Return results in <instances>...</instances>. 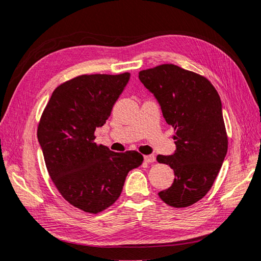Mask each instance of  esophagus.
Instances as JSON below:
<instances>
[{
  "label": "esophagus",
  "mask_w": 261,
  "mask_h": 261,
  "mask_svg": "<svg viewBox=\"0 0 261 261\" xmlns=\"http://www.w3.org/2000/svg\"><path fill=\"white\" fill-rule=\"evenodd\" d=\"M155 161H156V157L153 155H146V156H144V162H146V163H153Z\"/></svg>",
  "instance_id": "34e87169"
}]
</instances>
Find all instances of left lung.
Instances as JSON below:
<instances>
[{
  "label": "left lung",
  "mask_w": 261,
  "mask_h": 261,
  "mask_svg": "<svg viewBox=\"0 0 261 261\" xmlns=\"http://www.w3.org/2000/svg\"><path fill=\"white\" fill-rule=\"evenodd\" d=\"M139 79L176 132L173 155L157 156L174 172L172 185L159 195L171 207H189L212 189L228 151L220 96L204 76L171 63L141 70Z\"/></svg>",
  "instance_id": "left-lung-1"
}]
</instances>
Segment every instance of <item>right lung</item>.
Listing matches in <instances>:
<instances>
[{"label":"right lung","mask_w":261,"mask_h":261,"mask_svg":"<svg viewBox=\"0 0 261 261\" xmlns=\"http://www.w3.org/2000/svg\"><path fill=\"white\" fill-rule=\"evenodd\" d=\"M119 75H81L53 91L38 125L49 177L72 206L98 214L117 201L130 170L142 164L135 150L113 152L95 142L129 80Z\"/></svg>","instance_id":"add662e5"}]
</instances>
